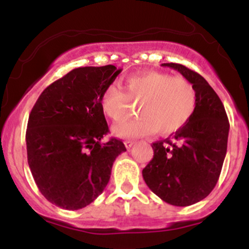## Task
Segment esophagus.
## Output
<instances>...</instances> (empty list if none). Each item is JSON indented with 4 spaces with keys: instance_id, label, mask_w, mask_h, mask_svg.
Wrapping results in <instances>:
<instances>
[{
    "instance_id": "esophagus-1",
    "label": "esophagus",
    "mask_w": 249,
    "mask_h": 249,
    "mask_svg": "<svg viewBox=\"0 0 249 249\" xmlns=\"http://www.w3.org/2000/svg\"><path fill=\"white\" fill-rule=\"evenodd\" d=\"M124 144H125V147L127 148V149H130V148H131L132 145L135 144V142H134V141H130V140H127V141H125V142H124Z\"/></svg>"
}]
</instances>
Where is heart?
I'll list each match as a JSON object with an SVG mask.
<instances>
[{
    "instance_id": "heart-1",
    "label": "heart",
    "mask_w": 249,
    "mask_h": 249,
    "mask_svg": "<svg viewBox=\"0 0 249 249\" xmlns=\"http://www.w3.org/2000/svg\"><path fill=\"white\" fill-rule=\"evenodd\" d=\"M123 89L107 85L100 96V108L113 122L127 115L132 104H141L139 118L113 126V134L122 139H137L159 131L169 135L182 129L196 108V90L184 77L166 72L144 71L126 77Z\"/></svg>"
}]
</instances>
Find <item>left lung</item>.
<instances>
[{"mask_svg": "<svg viewBox=\"0 0 249 249\" xmlns=\"http://www.w3.org/2000/svg\"><path fill=\"white\" fill-rule=\"evenodd\" d=\"M187 78L196 90V108L189 122L166 140L152 144L154 155L143 169L145 184L173 206H190L215 187L227 154L229 120L207 80L180 64H162Z\"/></svg>", "mask_w": 249, "mask_h": 249, "instance_id": "obj_1", "label": "left lung"}]
</instances>
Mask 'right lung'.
<instances>
[{
	"label": "right lung",
	"mask_w": 249,
	"mask_h": 249,
	"mask_svg": "<svg viewBox=\"0 0 249 249\" xmlns=\"http://www.w3.org/2000/svg\"><path fill=\"white\" fill-rule=\"evenodd\" d=\"M122 69L113 65L78 67L47 87L30 113L27 162L39 192L49 202L79 210L106 188L113 162L125 152L112 137L100 96Z\"/></svg>",
	"instance_id": "right-lung-1"
}]
</instances>
